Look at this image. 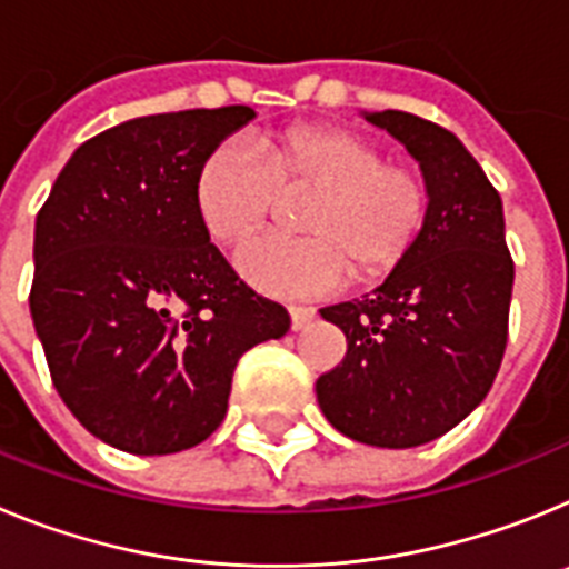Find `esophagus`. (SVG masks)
I'll list each match as a JSON object with an SVG mask.
<instances>
[{"label": "esophagus", "instance_id": "34e87169", "mask_svg": "<svg viewBox=\"0 0 569 569\" xmlns=\"http://www.w3.org/2000/svg\"><path fill=\"white\" fill-rule=\"evenodd\" d=\"M288 313H290V328L301 330V328H308L310 321H313L316 310L313 308H305V305H290Z\"/></svg>", "mask_w": 569, "mask_h": 569}]
</instances>
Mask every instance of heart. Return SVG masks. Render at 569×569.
<instances>
[{
    "instance_id": "1",
    "label": "heart",
    "mask_w": 569,
    "mask_h": 569,
    "mask_svg": "<svg viewBox=\"0 0 569 569\" xmlns=\"http://www.w3.org/2000/svg\"><path fill=\"white\" fill-rule=\"evenodd\" d=\"M381 148L336 124H301L256 144L228 139L202 159L193 208L224 248L268 222L276 196L310 193L296 210L305 236H261L236 253L241 276L270 296H325L393 273L419 244L430 193L410 164L381 162Z\"/></svg>"
}]
</instances>
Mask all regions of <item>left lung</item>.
Returning a JSON list of instances; mask_svg holds the SVG:
<instances>
[{"instance_id": "8db88e82", "label": "left lung", "mask_w": 569, "mask_h": 569, "mask_svg": "<svg viewBox=\"0 0 569 569\" xmlns=\"http://www.w3.org/2000/svg\"><path fill=\"white\" fill-rule=\"evenodd\" d=\"M361 116L419 162L430 210L413 253L379 288L319 310L347 356L316 381V399L347 439L405 450L453 430L490 393L516 273L501 196L465 144L405 110Z\"/></svg>"}]
</instances>
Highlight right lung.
<instances>
[{
	"label": "right lung",
	"mask_w": 569,
	"mask_h": 569,
	"mask_svg": "<svg viewBox=\"0 0 569 569\" xmlns=\"http://www.w3.org/2000/svg\"><path fill=\"white\" fill-rule=\"evenodd\" d=\"M253 116L230 104L128 119L73 150L39 210L33 328L70 413L116 450L168 456L208 439L241 353L290 330L193 208L202 159Z\"/></svg>",
	"instance_id": "add662e5"
}]
</instances>
